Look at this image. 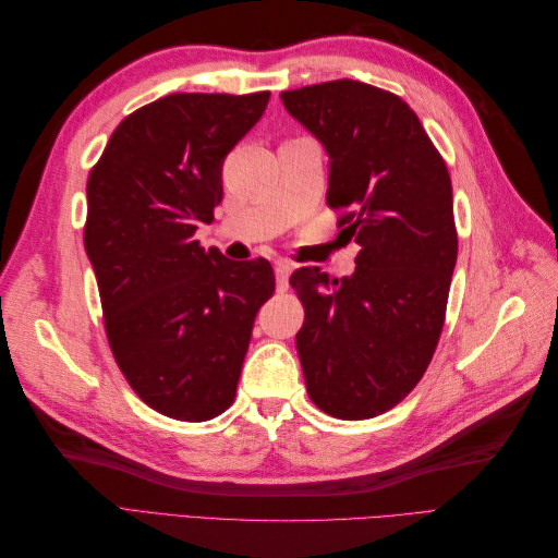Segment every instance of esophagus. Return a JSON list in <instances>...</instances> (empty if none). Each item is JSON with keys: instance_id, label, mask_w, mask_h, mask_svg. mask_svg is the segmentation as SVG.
I'll return each mask as SVG.
<instances>
[{"instance_id": "obj_1", "label": "esophagus", "mask_w": 558, "mask_h": 558, "mask_svg": "<svg viewBox=\"0 0 558 558\" xmlns=\"http://www.w3.org/2000/svg\"><path fill=\"white\" fill-rule=\"evenodd\" d=\"M293 272V265L289 260H277L275 263V277H277V291L289 289V277Z\"/></svg>"}]
</instances>
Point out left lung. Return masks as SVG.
<instances>
[{
  "label": "left lung",
  "instance_id": "8db88e82",
  "mask_svg": "<svg viewBox=\"0 0 558 558\" xmlns=\"http://www.w3.org/2000/svg\"><path fill=\"white\" fill-rule=\"evenodd\" d=\"M330 158L328 195L361 246L356 272L291 277L307 393L335 418L384 414L424 377L445 326L459 253L451 179L416 113L393 93L340 78L281 93Z\"/></svg>",
  "mask_w": 558,
  "mask_h": 558
}]
</instances>
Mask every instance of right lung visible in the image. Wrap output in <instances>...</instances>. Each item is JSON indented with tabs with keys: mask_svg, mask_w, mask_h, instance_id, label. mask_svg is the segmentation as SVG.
I'll use <instances>...</instances> for the list:
<instances>
[{
	"mask_svg": "<svg viewBox=\"0 0 558 558\" xmlns=\"http://www.w3.org/2000/svg\"><path fill=\"white\" fill-rule=\"evenodd\" d=\"M269 93H174L118 125L88 177L83 244L113 359L148 408L179 421L223 414L253 318L275 293L265 258L232 263L195 240L223 199L221 167Z\"/></svg>",
	"mask_w": 558,
	"mask_h": 558,
	"instance_id": "right-lung-1",
	"label": "right lung"
}]
</instances>
